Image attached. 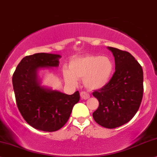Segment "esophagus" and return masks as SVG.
Wrapping results in <instances>:
<instances>
[{
  "mask_svg": "<svg viewBox=\"0 0 157 157\" xmlns=\"http://www.w3.org/2000/svg\"><path fill=\"white\" fill-rule=\"evenodd\" d=\"M80 96H81V99L82 100H86V99H88V98H90V94L85 92H81Z\"/></svg>",
  "mask_w": 157,
  "mask_h": 157,
  "instance_id": "obj_1",
  "label": "esophagus"
}]
</instances>
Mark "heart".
I'll return each mask as SVG.
<instances>
[{
    "instance_id": "b5f03b06",
    "label": "heart",
    "mask_w": 157,
    "mask_h": 157,
    "mask_svg": "<svg viewBox=\"0 0 157 157\" xmlns=\"http://www.w3.org/2000/svg\"><path fill=\"white\" fill-rule=\"evenodd\" d=\"M114 70V63L108 56L85 55L71 59L69 70L63 71L65 82L75 84L83 78L85 87L90 90L103 88L108 84Z\"/></svg>"
}]
</instances>
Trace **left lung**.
<instances>
[{"label":"left lung","instance_id":"8db88e82","mask_svg":"<svg viewBox=\"0 0 157 157\" xmlns=\"http://www.w3.org/2000/svg\"><path fill=\"white\" fill-rule=\"evenodd\" d=\"M108 49L113 53L116 71L105 86L92 93L99 101L92 116L98 124L113 129L130 121L138 111L144 94V72L130 53Z\"/></svg>","mask_w":157,"mask_h":157}]
</instances>
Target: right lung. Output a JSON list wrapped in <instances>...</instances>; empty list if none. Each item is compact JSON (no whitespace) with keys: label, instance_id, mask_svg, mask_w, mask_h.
Here are the masks:
<instances>
[{"label":"right lung","instance_id":"obj_1","mask_svg":"<svg viewBox=\"0 0 157 157\" xmlns=\"http://www.w3.org/2000/svg\"><path fill=\"white\" fill-rule=\"evenodd\" d=\"M59 55L37 53L25 57L12 77L17 105L28 124L44 132H55L66 124L73 106L80 99L78 91L66 94L40 86L38 71L57 67Z\"/></svg>","mask_w":157,"mask_h":157}]
</instances>
